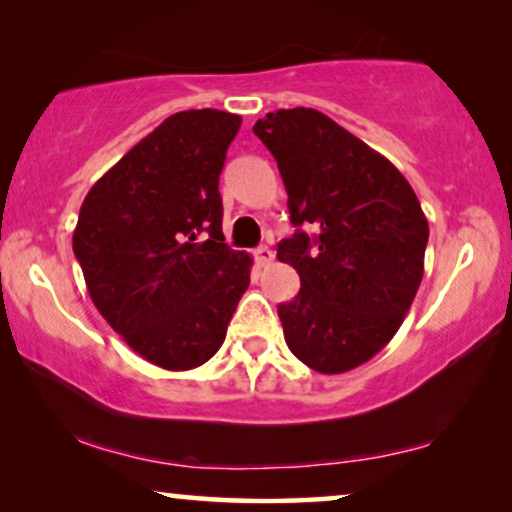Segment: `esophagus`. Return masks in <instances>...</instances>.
Instances as JSON below:
<instances>
[{
	"label": "esophagus",
	"instance_id": "esophagus-1",
	"mask_svg": "<svg viewBox=\"0 0 512 512\" xmlns=\"http://www.w3.org/2000/svg\"><path fill=\"white\" fill-rule=\"evenodd\" d=\"M254 258L258 261V265H270L272 261H275V254H272L270 247H256L254 249Z\"/></svg>",
	"mask_w": 512,
	"mask_h": 512
}]
</instances>
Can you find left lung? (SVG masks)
<instances>
[{"mask_svg":"<svg viewBox=\"0 0 512 512\" xmlns=\"http://www.w3.org/2000/svg\"><path fill=\"white\" fill-rule=\"evenodd\" d=\"M275 156L296 230L277 258L300 291L277 307L293 356L324 375L373 359L401 328L424 275L429 221L382 153L317 109H279L254 125Z\"/></svg>","mask_w":512,"mask_h":512,"instance_id":"left-lung-1","label":"left lung"}]
</instances>
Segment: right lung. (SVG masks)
<instances>
[{"instance_id":"right-lung-1","label":"right lung","mask_w":512,"mask_h":512,"mask_svg":"<svg viewBox=\"0 0 512 512\" xmlns=\"http://www.w3.org/2000/svg\"><path fill=\"white\" fill-rule=\"evenodd\" d=\"M242 118L188 109L132 146L83 200L72 244L90 298L128 347L165 370L212 359L249 286L223 237L219 174Z\"/></svg>"}]
</instances>
